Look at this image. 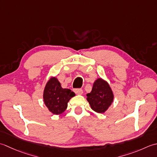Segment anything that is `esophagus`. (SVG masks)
<instances>
[{"mask_svg":"<svg viewBox=\"0 0 157 157\" xmlns=\"http://www.w3.org/2000/svg\"><path fill=\"white\" fill-rule=\"evenodd\" d=\"M74 91L75 92V94H78V95H81L83 92L81 89H75Z\"/></svg>","mask_w":157,"mask_h":157,"instance_id":"esophagus-1","label":"esophagus"}]
</instances>
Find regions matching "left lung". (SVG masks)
<instances>
[{
  "mask_svg": "<svg viewBox=\"0 0 157 157\" xmlns=\"http://www.w3.org/2000/svg\"><path fill=\"white\" fill-rule=\"evenodd\" d=\"M87 100L91 108L99 113H103L113 101L114 95L107 82L98 78L93 85L91 93L87 94Z\"/></svg>",
  "mask_w": 157,
  "mask_h": 157,
  "instance_id": "8db88e82",
  "label": "left lung"
}]
</instances>
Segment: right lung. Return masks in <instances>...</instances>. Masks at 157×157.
<instances>
[{"label": "right lung", "mask_w": 157, "mask_h": 157, "mask_svg": "<svg viewBox=\"0 0 157 157\" xmlns=\"http://www.w3.org/2000/svg\"><path fill=\"white\" fill-rule=\"evenodd\" d=\"M75 94L69 89H63L56 78H52L47 82L43 94L44 104L54 114L63 113L68 106L69 100Z\"/></svg>", "instance_id": "obj_1"}]
</instances>
